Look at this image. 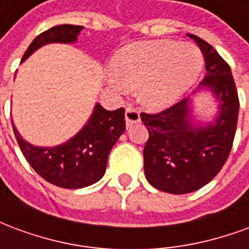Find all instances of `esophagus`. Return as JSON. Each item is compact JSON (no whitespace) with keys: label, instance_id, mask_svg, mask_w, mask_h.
Instances as JSON below:
<instances>
[{"label":"esophagus","instance_id":"esophagus-1","mask_svg":"<svg viewBox=\"0 0 249 249\" xmlns=\"http://www.w3.org/2000/svg\"><path fill=\"white\" fill-rule=\"evenodd\" d=\"M125 121H126V125L140 123V113H139V110L132 108V107H128L126 110H125Z\"/></svg>","mask_w":249,"mask_h":249}]
</instances>
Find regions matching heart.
I'll use <instances>...</instances> for the list:
<instances>
[{"label":"heart","mask_w":249,"mask_h":249,"mask_svg":"<svg viewBox=\"0 0 249 249\" xmlns=\"http://www.w3.org/2000/svg\"><path fill=\"white\" fill-rule=\"evenodd\" d=\"M108 71L110 87L126 92L129 82H139L142 103L165 108L187 92L203 69L196 46L172 40L141 41L120 49Z\"/></svg>","instance_id":"b5f03b06"}]
</instances>
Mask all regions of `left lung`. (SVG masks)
Listing matches in <instances>:
<instances>
[{"mask_svg":"<svg viewBox=\"0 0 249 249\" xmlns=\"http://www.w3.org/2000/svg\"><path fill=\"white\" fill-rule=\"evenodd\" d=\"M205 60L207 74L198 88H207L219 101L213 123L195 124L191 98L160 113H141L149 139L144 146V172L148 183L173 195L195 192L220 172L235 139L239 97L231 68L213 46L195 35Z\"/></svg>","mask_w":249,"mask_h":249,"instance_id":"obj_1","label":"left lung"}]
</instances>
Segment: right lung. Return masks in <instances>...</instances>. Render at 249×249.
Segmentation results:
<instances>
[{"label":"right lung","instance_id":"obj_1","mask_svg":"<svg viewBox=\"0 0 249 249\" xmlns=\"http://www.w3.org/2000/svg\"><path fill=\"white\" fill-rule=\"evenodd\" d=\"M81 30L82 26L77 25L53 26L36 37L21 62L46 44L76 42ZM13 130L26 161L41 178L57 187L78 189L97 183L104 176L109 152L125 130V110L124 108L107 110L96 104L82 129L57 146L32 145L21 137L14 124Z\"/></svg>","mask_w":249,"mask_h":249}]
</instances>
